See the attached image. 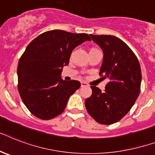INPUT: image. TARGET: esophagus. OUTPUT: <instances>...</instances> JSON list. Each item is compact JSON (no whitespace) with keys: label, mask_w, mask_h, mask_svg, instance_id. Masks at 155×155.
Returning <instances> with one entry per match:
<instances>
[{"label":"esophagus","mask_w":155,"mask_h":155,"mask_svg":"<svg viewBox=\"0 0 155 155\" xmlns=\"http://www.w3.org/2000/svg\"><path fill=\"white\" fill-rule=\"evenodd\" d=\"M86 86H87V84L86 82L82 81L81 82V87H86Z\"/></svg>","instance_id":"34e87169"}]
</instances>
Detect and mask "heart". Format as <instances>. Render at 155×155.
<instances>
[{
  "label": "heart",
  "instance_id": "1",
  "mask_svg": "<svg viewBox=\"0 0 155 155\" xmlns=\"http://www.w3.org/2000/svg\"><path fill=\"white\" fill-rule=\"evenodd\" d=\"M92 49H93V48H92Z\"/></svg>",
  "mask_w": 155,
  "mask_h": 155
}]
</instances>
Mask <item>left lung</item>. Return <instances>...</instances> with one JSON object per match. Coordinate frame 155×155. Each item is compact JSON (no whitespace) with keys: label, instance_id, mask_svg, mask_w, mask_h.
<instances>
[{"label":"left lung","instance_id":"obj_1","mask_svg":"<svg viewBox=\"0 0 155 155\" xmlns=\"http://www.w3.org/2000/svg\"><path fill=\"white\" fill-rule=\"evenodd\" d=\"M90 36L103 50L99 75L104 74L109 82L104 91L91 86L92 95L86 99L85 107L95 121L110 125L125 116L139 96L142 81L140 64L131 49L116 36L91 34Z\"/></svg>","mask_w":155,"mask_h":155}]
</instances>
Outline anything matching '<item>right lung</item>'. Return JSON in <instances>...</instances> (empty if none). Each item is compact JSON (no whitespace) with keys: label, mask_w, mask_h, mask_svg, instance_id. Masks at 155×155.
Masks as SVG:
<instances>
[{"label":"right lung","mask_w":155,"mask_h":155,"mask_svg":"<svg viewBox=\"0 0 155 155\" xmlns=\"http://www.w3.org/2000/svg\"><path fill=\"white\" fill-rule=\"evenodd\" d=\"M91 41L86 33L51 30L28 45L17 68L18 91L22 101L35 116L53 119L64 110L69 97L80 88L77 80L61 78L75 48Z\"/></svg>","instance_id":"obj_1"}]
</instances>
